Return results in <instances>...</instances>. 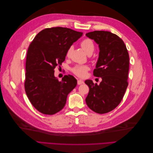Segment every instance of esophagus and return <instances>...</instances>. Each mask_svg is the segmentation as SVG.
<instances>
[{"label": "esophagus", "mask_w": 153, "mask_h": 153, "mask_svg": "<svg viewBox=\"0 0 153 153\" xmlns=\"http://www.w3.org/2000/svg\"><path fill=\"white\" fill-rule=\"evenodd\" d=\"M84 83V82L83 81V80H78V81H77V84H78V85H81V84H83Z\"/></svg>", "instance_id": "obj_1"}]
</instances>
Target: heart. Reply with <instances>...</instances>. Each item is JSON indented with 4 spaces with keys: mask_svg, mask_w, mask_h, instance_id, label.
Segmentation results:
<instances>
[{
    "mask_svg": "<svg viewBox=\"0 0 153 153\" xmlns=\"http://www.w3.org/2000/svg\"><path fill=\"white\" fill-rule=\"evenodd\" d=\"M80 46L84 50V51L87 54L89 53V52H93L94 50V43L90 39H85L83 40L80 43ZM71 50L72 47H70L68 49L67 52L68 56L70 54ZM89 67L85 65H76L72 68V71L78 76L84 77L86 75L87 72L89 70Z\"/></svg>",
    "mask_w": 153,
    "mask_h": 153,
    "instance_id": "b5f03b06",
    "label": "heart"
}]
</instances>
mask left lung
Returning <instances> with one entry per match:
<instances>
[{"label": "left lung", "instance_id": "1", "mask_svg": "<svg viewBox=\"0 0 153 153\" xmlns=\"http://www.w3.org/2000/svg\"><path fill=\"white\" fill-rule=\"evenodd\" d=\"M85 35L98 45L99 57L93 73L102 79L99 85L85 81L89 87L85 102L96 113H108L121 103L127 89L129 54L124 41L112 32L96 30Z\"/></svg>", "mask_w": 153, "mask_h": 153}]
</instances>
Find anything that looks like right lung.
<instances>
[{
	"mask_svg": "<svg viewBox=\"0 0 153 153\" xmlns=\"http://www.w3.org/2000/svg\"><path fill=\"white\" fill-rule=\"evenodd\" d=\"M83 32L65 27L43 29L36 36L27 51L25 89L34 107L46 115L61 111L68 94L76 86L72 75H65L59 82L54 69L65 60L68 49Z\"/></svg>",
	"mask_w": 153,
	"mask_h": 153,
	"instance_id": "obj_1",
	"label": "right lung"
}]
</instances>
